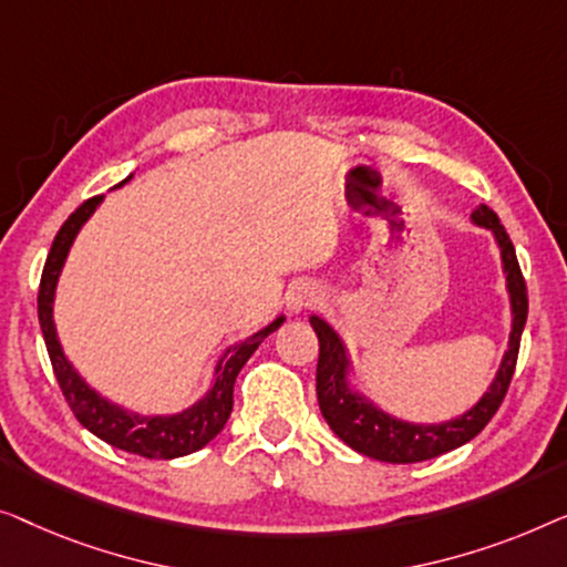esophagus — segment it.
Returning <instances> with one entry per match:
<instances>
[{
	"mask_svg": "<svg viewBox=\"0 0 567 567\" xmlns=\"http://www.w3.org/2000/svg\"><path fill=\"white\" fill-rule=\"evenodd\" d=\"M316 302H321V290L310 282L295 285L290 292H287V306H290L292 313H300V310L313 308Z\"/></svg>",
	"mask_w": 567,
	"mask_h": 567,
	"instance_id": "34e87169",
	"label": "esophagus"
}]
</instances>
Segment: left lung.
Masks as SVG:
<instances>
[{
  "label": "left lung",
  "instance_id": "left-lung-1",
  "mask_svg": "<svg viewBox=\"0 0 567 567\" xmlns=\"http://www.w3.org/2000/svg\"><path fill=\"white\" fill-rule=\"evenodd\" d=\"M473 220L477 226L491 228L496 234V241L501 246V259H504V272L508 295H512V339H508V352L501 362V370L496 380L491 382L488 393L477 401L467 413L460 419L446 421V424L436 426H421L409 424V421H398L388 413H382L378 405L364 401L360 393H352L347 382L349 360L344 352V344L337 337V331L329 323L321 321L318 316H310V326H313L318 337V367H316V393L318 405L326 424L331 432L339 436L341 442L352 446L367 457L380 462H393V465H409V462H424L434 460L440 454L457 450L465 442L473 440L485 429V424L496 416V411L504 403L506 390L512 385L516 357H519L522 331L526 323V310H529V300H526V282L519 269V259H516L514 244L508 238L506 228L501 226L498 215L491 207L481 205L473 213Z\"/></svg>",
  "mask_w": 567,
  "mask_h": 567
}]
</instances>
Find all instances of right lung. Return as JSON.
<instances>
[{
	"label": "right lung",
	"mask_w": 567,
	"mask_h": 567,
	"mask_svg": "<svg viewBox=\"0 0 567 567\" xmlns=\"http://www.w3.org/2000/svg\"><path fill=\"white\" fill-rule=\"evenodd\" d=\"M131 179V177H127ZM123 179V182H127ZM121 182V185H123ZM102 203V195L90 197L69 215L66 223L59 228V234L53 238L51 251H48L43 275H41V290H38V321H41V331L45 339L48 357H51L53 374L59 380L61 393L66 398L69 409L74 411V416L84 429H90L94 436H100L102 442L117 446V450L138 454V457L148 460H174L193 454L220 434V429L226 426V421L234 411V382L241 372L246 360L257 352V347L265 341L269 333L277 331L282 326L285 318H277L275 323H269L267 329L254 333L241 344L230 347L226 354L220 357V362L215 364V382L200 403H195L193 409L174 413V416H138V413H127L121 405L107 403L105 398L94 393L86 382L79 378L74 367L63 357V349L55 337L53 326V292L55 282H59L61 267L66 261V254L74 244L79 228L84 226V220L94 213V207Z\"/></svg>",
	"instance_id": "obj_1"
}]
</instances>
